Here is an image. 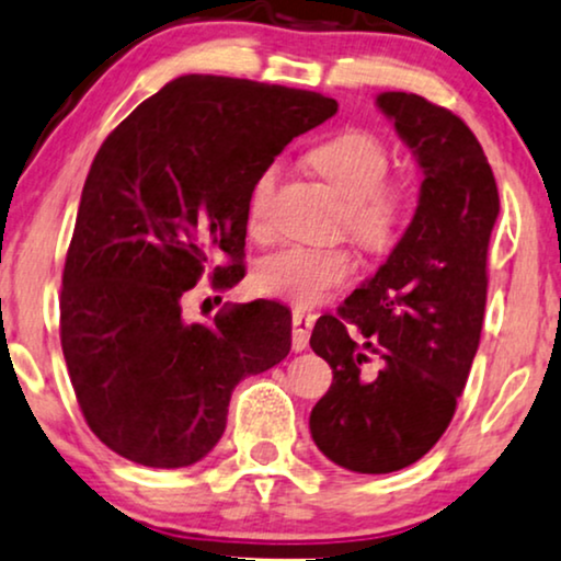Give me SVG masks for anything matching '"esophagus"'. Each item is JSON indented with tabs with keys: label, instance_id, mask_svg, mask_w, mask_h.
I'll list each match as a JSON object with an SVG mask.
<instances>
[{
	"label": "esophagus",
	"instance_id": "obj_1",
	"mask_svg": "<svg viewBox=\"0 0 561 561\" xmlns=\"http://www.w3.org/2000/svg\"><path fill=\"white\" fill-rule=\"evenodd\" d=\"M313 323H316L313 310H305V308L293 310V350L295 352H302L305 346H308Z\"/></svg>",
	"mask_w": 561,
	"mask_h": 561
}]
</instances>
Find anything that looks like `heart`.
Wrapping results in <instances>:
<instances>
[{"label": "heart", "mask_w": 561, "mask_h": 561, "mask_svg": "<svg viewBox=\"0 0 561 561\" xmlns=\"http://www.w3.org/2000/svg\"><path fill=\"white\" fill-rule=\"evenodd\" d=\"M308 162L344 198L346 230L367 251H388L407 225L414 191L407 181L386 179L391 150L386 139L367 129H344L318 141ZM279 162L266 165L248 194V228H266L268 204L279 183ZM350 248L287 245L268 253L253 268V287L261 295L297 305H318L331 297L354 274Z\"/></svg>", "instance_id": "b5f03b06"}]
</instances>
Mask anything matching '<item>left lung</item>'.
Instances as JSON below:
<instances>
[{
	"label": "left lung",
	"instance_id": "obj_1",
	"mask_svg": "<svg viewBox=\"0 0 561 561\" xmlns=\"http://www.w3.org/2000/svg\"><path fill=\"white\" fill-rule=\"evenodd\" d=\"M378 108L420 162V204L386 264L310 336L333 370L310 435L357 473L407 469L448 430L479 350L500 215L486 154L456 113L414 92H382Z\"/></svg>",
	"mask_w": 561,
	"mask_h": 561
}]
</instances>
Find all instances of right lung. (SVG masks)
<instances>
[{"label":"right lung","mask_w":561,"mask_h":561,"mask_svg":"<svg viewBox=\"0 0 561 561\" xmlns=\"http://www.w3.org/2000/svg\"><path fill=\"white\" fill-rule=\"evenodd\" d=\"M336 108L318 92L186 75L105 137L64 264L59 329L84 422L113 453L150 469L196 463L222 437L232 388L289 354L285 305H225L204 325L183 302L204 272L215 289L243 279L253 181Z\"/></svg>","instance_id":"obj_1"}]
</instances>
